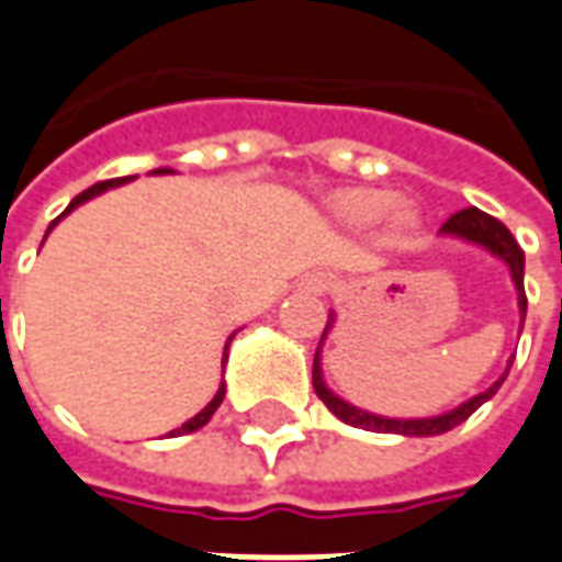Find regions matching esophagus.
I'll use <instances>...</instances> for the list:
<instances>
[{
	"label": "esophagus",
	"instance_id": "esophagus-1",
	"mask_svg": "<svg viewBox=\"0 0 562 562\" xmlns=\"http://www.w3.org/2000/svg\"><path fill=\"white\" fill-rule=\"evenodd\" d=\"M312 290H318V293L330 290V278H327V274H315V278H312Z\"/></svg>",
	"mask_w": 562,
	"mask_h": 562
}]
</instances>
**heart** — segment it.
Listing matches in <instances>:
<instances>
[{
  "label": "heart",
  "instance_id": "obj_1",
  "mask_svg": "<svg viewBox=\"0 0 562 562\" xmlns=\"http://www.w3.org/2000/svg\"><path fill=\"white\" fill-rule=\"evenodd\" d=\"M339 214L346 216L355 226H376L382 216L394 207V195L385 189H351L342 192L336 201ZM416 229V214L413 211H394L392 214V235L394 238H406Z\"/></svg>",
  "mask_w": 562,
  "mask_h": 562
}]
</instances>
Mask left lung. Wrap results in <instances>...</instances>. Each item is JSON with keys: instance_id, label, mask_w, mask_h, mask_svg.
<instances>
[{"instance_id": "8db88e82", "label": "left lung", "mask_w": 562, "mask_h": 562, "mask_svg": "<svg viewBox=\"0 0 562 562\" xmlns=\"http://www.w3.org/2000/svg\"><path fill=\"white\" fill-rule=\"evenodd\" d=\"M447 235H456V238H465V241L483 244L490 254H495L498 259H505L510 269V278H514V288H517V300H520V315L526 318V290H524V250H520V244L514 241V235L508 232V226H502L495 216L483 214L477 207H465V211H459V214H452L447 223H443V229ZM333 318L327 321V327H324V336L330 330ZM324 336H321V342H324ZM321 342L318 351H315V363H312V385H315V394H318L324 406L330 409L336 419H342L346 425H355V428H367V431H382V435H406V437H431V435H443V431H450L456 425H462V422L477 409L481 404H486L495 392H498V385L505 382V376L495 382L493 389H486V392L474 394L471 401H465L462 406H456L450 413H443V416H431V419H385V416H373V413H367V409H358V406L346 404L342 397H336V394L324 385V376H321Z\"/></svg>"}]
</instances>
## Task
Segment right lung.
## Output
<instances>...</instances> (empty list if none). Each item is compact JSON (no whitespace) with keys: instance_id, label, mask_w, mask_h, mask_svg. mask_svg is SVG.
<instances>
[{"instance_id":"add662e5","label":"right lung","mask_w":562,"mask_h":562,"mask_svg":"<svg viewBox=\"0 0 562 562\" xmlns=\"http://www.w3.org/2000/svg\"><path fill=\"white\" fill-rule=\"evenodd\" d=\"M125 180H127V177H119V180H103V183H94V186H91V189H85L81 195H76V199H72V204H69V207H67V214H69V211H72V207H76V204H81V201H88V199H91V195H100L103 189L125 183ZM54 223H57V220H54ZM54 223H52V226H54ZM226 348H229V346H226ZM223 394H226V385H223V389H220V392L214 394V401L204 406L199 416H192V419L186 422V425H180V428H173V431H170V437L189 435V431H199L201 425H207V422H211V416H214V413H216V406L223 404Z\"/></svg>"}]
</instances>
